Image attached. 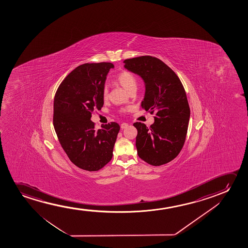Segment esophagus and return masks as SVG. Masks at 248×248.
Masks as SVG:
<instances>
[{
  "label": "esophagus",
  "instance_id": "obj_1",
  "mask_svg": "<svg viewBox=\"0 0 248 248\" xmlns=\"http://www.w3.org/2000/svg\"><path fill=\"white\" fill-rule=\"evenodd\" d=\"M128 124L127 123H123V124H121V125H120V127H121V129H125V128H127L128 127Z\"/></svg>",
  "mask_w": 248,
  "mask_h": 248
}]
</instances>
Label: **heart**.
Wrapping results in <instances>:
<instances>
[{"label": "heart", "instance_id": "1", "mask_svg": "<svg viewBox=\"0 0 248 248\" xmlns=\"http://www.w3.org/2000/svg\"><path fill=\"white\" fill-rule=\"evenodd\" d=\"M116 80L119 83V85L122 86L123 88L126 90L128 92L132 91L134 89H136V86H137L136 78L135 77V75L131 74L130 72L123 71L122 73H120L118 75ZM102 97L104 100L108 98V91L106 87L103 90V92H102ZM125 110H128V109H124V111H125Z\"/></svg>", "mask_w": 248, "mask_h": 248}]
</instances>
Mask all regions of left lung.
<instances>
[{
    "label": "left lung",
    "mask_w": 248,
    "mask_h": 248,
    "mask_svg": "<svg viewBox=\"0 0 248 248\" xmlns=\"http://www.w3.org/2000/svg\"><path fill=\"white\" fill-rule=\"evenodd\" d=\"M124 68L145 83L141 107L156 112L154 124L136 122L138 156L153 166L170 163L180 153L186 137L190 107L183 85L176 74L158 58L142 56L124 61Z\"/></svg>",
    "instance_id": "1"
}]
</instances>
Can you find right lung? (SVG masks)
Listing matches in <instances>:
<instances>
[{
    "label": "right lung",
    "mask_w": 248,
    "mask_h": 248,
    "mask_svg": "<svg viewBox=\"0 0 248 248\" xmlns=\"http://www.w3.org/2000/svg\"><path fill=\"white\" fill-rule=\"evenodd\" d=\"M113 68L111 62L80 65L63 79L55 95V131L68 158L82 170L97 171L112 159L119 124L96 130L91 118L104 104L102 92Z\"/></svg>",
    "instance_id": "right-lung-1"
}]
</instances>
